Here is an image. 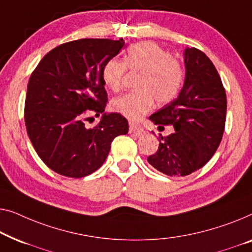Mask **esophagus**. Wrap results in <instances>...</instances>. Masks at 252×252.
<instances>
[{
	"label": "esophagus",
	"instance_id": "34e87169",
	"mask_svg": "<svg viewBox=\"0 0 252 252\" xmlns=\"http://www.w3.org/2000/svg\"><path fill=\"white\" fill-rule=\"evenodd\" d=\"M129 131L130 133H141L144 132V127L140 125H137V123H130Z\"/></svg>",
	"mask_w": 252,
	"mask_h": 252
}]
</instances>
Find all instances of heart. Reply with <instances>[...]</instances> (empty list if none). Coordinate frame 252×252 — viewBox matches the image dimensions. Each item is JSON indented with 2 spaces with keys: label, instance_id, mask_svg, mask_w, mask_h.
<instances>
[{
  "label": "heart",
  "instance_id": "b5f03b06",
  "mask_svg": "<svg viewBox=\"0 0 252 252\" xmlns=\"http://www.w3.org/2000/svg\"><path fill=\"white\" fill-rule=\"evenodd\" d=\"M126 69L139 72L136 88L114 98L111 107L115 113L136 121L158 104L172 101L182 90L185 81V67L178 58L155 42H140L127 49L125 59L112 58L101 69L105 87L118 91L122 86Z\"/></svg>",
  "mask_w": 252,
  "mask_h": 252
}]
</instances>
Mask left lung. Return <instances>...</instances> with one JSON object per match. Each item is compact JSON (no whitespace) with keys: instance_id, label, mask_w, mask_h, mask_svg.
<instances>
[{"instance_id":"1","label":"left lung","mask_w":252,"mask_h":252,"mask_svg":"<svg viewBox=\"0 0 252 252\" xmlns=\"http://www.w3.org/2000/svg\"><path fill=\"white\" fill-rule=\"evenodd\" d=\"M186 77L178 98L150 116L158 126H173L147 158L151 165L168 176H187L207 163L220 144L225 129V88L216 67L196 48L185 50Z\"/></svg>"}]
</instances>
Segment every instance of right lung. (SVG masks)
Wrapping results in <instances>:
<instances>
[{
    "label": "right lung",
    "instance_id": "right-lung-1",
    "mask_svg": "<svg viewBox=\"0 0 252 252\" xmlns=\"http://www.w3.org/2000/svg\"><path fill=\"white\" fill-rule=\"evenodd\" d=\"M125 41L81 38L48 52L28 81L25 126L38 157L55 172L82 178L100 168L112 141L129 130L119 113L104 114L94 127L88 115L104 113L107 92L101 69Z\"/></svg>",
    "mask_w": 252,
    "mask_h": 252
}]
</instances>
